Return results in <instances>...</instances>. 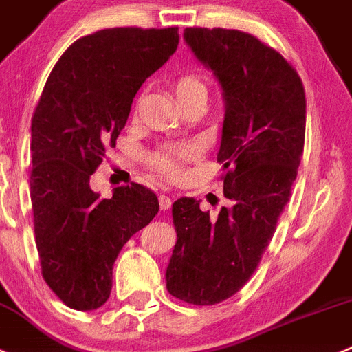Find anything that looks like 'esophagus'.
Masks as SVG:
<instances>
[{
    "instance_id": "34e87169",
    "label": "esophagus",
    "mask_w": 352,
    "mask_h": 352,
    "mask_svg": "<svg viewBox=\"0 0 352 352\" xmlns=\"http://www.w3.org/2000/svg\"><path fill=\"white\" fill-rule=\"evenodd\" d=\"M159 204H160V209L162 210H167L170 207V204H173V200H170V197L169 195H160L159 197Z\"/></svg>"
}]
</instances>
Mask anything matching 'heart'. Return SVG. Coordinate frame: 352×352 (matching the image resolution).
<instances>
[{
    "mask_svg": "<svg viewBox=\"0 0 352 352\" xmlns=\"http://www.w3.org/2000/svg\"><path fill=\"white\" fill-rule=\"evenodd\" d=\"M176 89V96H178V102H183L186 98H192V96L204 95L206 96V88L200 82V79L193 74H185L176 81L174 85ZM193 155L192 146H182V148H164L159 153H155L152 159L153 166L160 170L166 176H178L182 173V160L188 159Z\"/></svg>",
    "mask_w": 352,
    "mask_h": 352,
    "instance_id": "b5f03b06",
    "label": "heart"
}]
</instances>
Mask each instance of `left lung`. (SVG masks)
Instances as JSON below:
<instances>
[{"instance_id":"1","label":"left lung","mask_w":352,"mask_h":352,"mask_svg":"<svg viewBox=\"0 0 352 352\" xmlns=\"http://www.w3.org/2000/svg\"><path fill=\"white\" fill-rule=\"evenodd\" d=\"M183 38L223 89L217 162L233 206L210 217L192 197L173 204L178 240L166 287L185 302L212 306L245 285L273 239L302 157L306 96L296 69L247 32L188 28Z\"/></svg>"}]
</instances>
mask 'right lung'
I'll use <instances>...</instances> for the list:
<instances>
[{
	"mask_svg": "<svg viewBox=\"0 0 352 352\" xmlns=\"http://www.w3.org/2000/svg\"><path fill=\"white\" fill-rule=\"evenodd\" d=\"M178 28H113L85 36L53 67L31 126V202L43 278L65 306L107 302L124 243L159 212L152 190L133 183L110 199L89 176L116 146L146 78L176 52Z\"/></svg>",
	"mask_w": 352,
	"mask_h": 352,
	"instance_id": "right-lung-1",
	"label": "right lung"
}]
</instances>
